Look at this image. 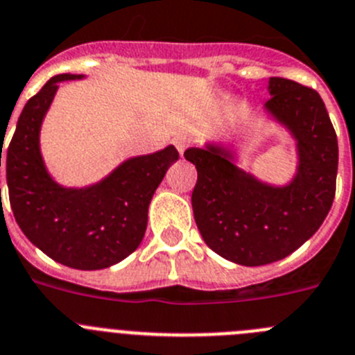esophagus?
I'll use <instances>...</instances> for the list:
<instances>
[{"mask_svg": "<svg viewBox=\"0 0 355 355\" xmlns=\"http://www.w3.org/2000/svg\"><path fill=\"white\" fill-rule=\"evenodd\" d=\"M190 144H191V141L188 137H175L174 139V146H175V149L180 151L181 156H183V153L187 151V148Z\"/></svg>", "mask_w": 355, "mask_h": 355, "instance_id": "1", "label": "esophagus"}]
</instances>
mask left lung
<instances>
[{
    "mask_svg": "<svg viewBox=\"0 0 355 355\" xmlns=\"http://www.w3.org/2000/svg\"><path fill=\"white\" fill-rule=\"evenodd\" d=\"M268 89L264 110L297 148L291 183L257 180L222 146L184 151L197 168L191 207L200 236L220 257L250 268L285 259L304 245L326 220L336 191L338 139L320 95L282 77H271Z\"/></svg>",
    "mask_w": 355,
    "mask_h": 355,
    "instance_id": "left-lung-1",
    "label": "left lung"
}]
</instances>
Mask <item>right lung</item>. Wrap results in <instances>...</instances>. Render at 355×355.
<instances>
[{
  "label": "right lung",
  "instance_id": "obj_1",
  "mask_svg": "<svg viewBox=\"0 0 355 355\" xmlns=\"http://www.w3.org/2000/svg\"><path fill=\"white\" fill-rule=\"evenodd\" d=\"M83 77H52L28 100L6 149V184L15 222L29 241L60 264L95 271L118 264L141 245L153 193L180 153L167 146L128 158L91 187L58 184L42 158V121L58 83Z\"/></svg>",
  "mask_w": 355,
  "mask_h": 355
}]
</instances>
